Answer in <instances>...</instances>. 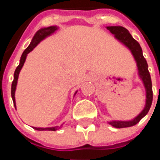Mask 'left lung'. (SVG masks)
I'll list each match as a JSON object with an SVG mask.
<instances>
[{
	"label": "left lung",
	"mask_w": 160,
	"mask_h": 160,
	"mask_svg": "<svg viewBox=\"0 0 160 160\" xmlns=\"http://www.w3.org/2000/svg\"><path fill=\"white\" fill-rule=\"evenodd\" d=\"M107 29L109 30L112 34H114V37L119 40L120 42L126 46L130 50L134 59L136 60L139 75L143 80L144 87L146 90V104L145 107L143 109V111L135 117L134 119L129 121H112L109 122V124L115 128H126V127L134 126L138 124L142 118H144L149 112L150 106L153 101V90H152V82L150 74L148 70V64L145 60V58L143 55L142 49L140 45L137 41H135L132 36L129 34V31L122 26H107Z\"/></svg>",
	"instance_id": "8db88e82"
}]
</instances>
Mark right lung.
Listing matches in <instances>:
<instances>
[{
    "mask_svg": "<svg viewBox=\"0 0 160 160\" xmlns=\"http://www.w3.org/2000/svg\"><path fill=\"white\" fill-rule=\"evenodd\" d=\"M57 30V27L56 26H50V27H46V28H42L41 30H39L36 33V35L34 36L32 41H31L30 46L27 47V48L24 51L23 54L21 55V60H20V64L16 67V70H15V73H14V80L12 81V85H11V97H12V100H13L14 105H15V108H16V100H15V91H16V85H17V80H18L19 73L21 71V68L23 66L24 63L26 61V58L27 54L30 53L32 50H33L35 47H36L40 41H42L43 39H45L46 36H50L51 34H52L55 31ZM62 126V125H61ZM60 126V127H61ZM60 127L55 126V127H51V128H36L34 127V129H36V130H52V131H55L56 129H60Z\"/></svg>",
    "mask_w": 160,
    "mask_h": 160,
    "instance_id": "1",
    "label": "right lung"
}]
</instances>
